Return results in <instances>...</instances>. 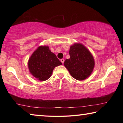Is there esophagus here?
<instances>
[{"label":"esophagus","mask_w":123,"mask_h":123,"mask_svg":"<svg viewBox=\"0 0 123 123\" xmlns=\"http://www.w3.org/2000/svg\"><path fill=\"white\" fill-rule=\"evenodd\" d=\"M61 62H62V63H64V60L63 59H61Z\"/></svg>","instance_id":"1"}]
</instances>
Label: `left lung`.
<instances>
[{"instance_id":"left-lung-1","label":"left lung","mask_w":123,"mask_h":123,"mask_svg":"<svg viewBox=\"0 0 123 123\" xmlns=\"http://www.w3.org/2000/svg\"><path fill=\"white\" fill-rule=\"evenodd\" d=\"M70 59L64 65L73 78L84 80L90 75L94 66V60L90 52L80 43L72 45L69 50Z\"/></svg>"}]
</instances>
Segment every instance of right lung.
Masks as SVG:
<instances>
[{
  "mask_svg": "<svg viewBox=\"0 0 123 123\" xmlns=\"http://www.w3.org/2000/svg\"><path fill=\"white\" fill-rule=\"evenodd\" d=\"M62 64L49 47L41 46L29 59L28 67L33 76L40 81H45L50 77L54 68Z\"/></svg>",
  "mask_w": 123,
  "mask_h": 123,
  "instance_id": "add662e5",
  "label": "right lung"
}]
</instances>
